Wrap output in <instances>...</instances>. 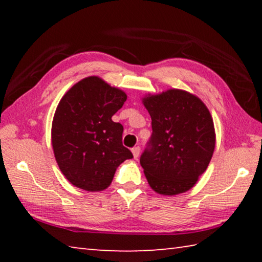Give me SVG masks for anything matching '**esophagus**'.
Returning a JSON list of instances; mask_svg holds the SVG:
<instances>
[{"instance_id":"obj_1","label":"esophagus","mask_w":262,"mask_h":262,"mask_svg":"<svg viewBox=\"0 0 262 262\" xmlns=\"http://www.w3.org/2000/svg\"><path fill=\"white\" fill-rule=\"evenodd\" d=\"M132 152H133V156H134V158H135V159L139 158V156H140V152H141V149H140V147H135V148H133V149H132Z\"/></svg>"}]
</instances>
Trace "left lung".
<instances>
[{
    "label": "left lung",
    "mask_w": 262,
    "mask_h": 262,
    "mask_svg": "<svg viewBox=\"0 0 262 262\" xmlns=\"http://www.w3.org/2000/svg\"><path fill=\"white\" fill-rule=\"evenodd\" d=\"M151 117L150 149L140 163L148 184L161 195L189 190L207 170L215 150L214 121L198 96L168 89L142 98Z\"/></svg>",
    "instance_id": "8db88e82"
}]
</instances>
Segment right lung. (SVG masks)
Listing matches in <instances>:
<instances>
[{
  "mask_svg": "<svg viewBox=\"0 0 262 262\" xmlns=\"http://www.w3.org/2000/svg\"><path fill=\"white\" fill-rule=\"evenodd\" d=\"M126 99L125 91L99 76L81 79L61 98L52 122V147L59 168L75 187L106 189L118 166L133 158L122 145V125L112 120Z\"/></svg>",
  "mask_w": 262,
  "mask_h": 262,
  "instance_id": "right-lung-1",
  "label": "right lung"
}]
</instances>
